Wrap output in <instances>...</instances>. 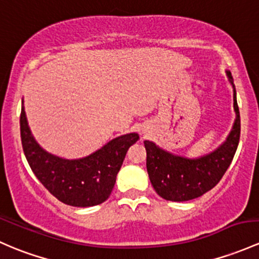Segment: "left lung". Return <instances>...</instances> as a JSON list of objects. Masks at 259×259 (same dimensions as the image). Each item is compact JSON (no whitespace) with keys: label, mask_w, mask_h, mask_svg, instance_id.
<instances>
[{"label":"left lung","mask_w":259,"mask_h":259,"mask_svg":"<svg viewBox=\"0 0 259 259\" xmlns=\"http://www.w3.org/2000/svg\"><path fill=\"white\" fill-rule=\"evenodd\" d=\"M226 75L233 88L236 119L226 141L216 150L190 159L164 150L152 141H144L149 179L156 194L165 200L184 202L200 197L219 184L231 165L239 143L241 119L233 78L228 70H226Z\"/></svg>","instance_id":"1"}]
</instances>
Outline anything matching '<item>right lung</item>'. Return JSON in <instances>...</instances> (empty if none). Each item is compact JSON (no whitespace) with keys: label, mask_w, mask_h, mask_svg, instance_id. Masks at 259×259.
Returning <instances> with one entry per match:
<instances>
[{"label":"right lung","mask_w":259,"mask_h":259,"mask_svg":"<svg viewBox=\"0 0 259 259\" xmlns=\"http://www.w3.org/2000/svg\"><path fill=\"white\" fill-rule=\"evenodd\" d=\"M21 140L24 155L36 178L61 202L91 207L108 200L115 185L127 149L139 140L137 133L121 135L81 159H63L46 151L32 135L21 110Z\"/></svg>","instance_id":"obj_1"}]
</instances>
